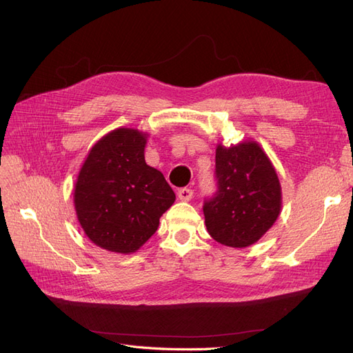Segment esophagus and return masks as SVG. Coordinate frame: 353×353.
Instances as JSON below:
<instances>
[{
	"mask_svg": "<svg viewBox=\"0 0 353 353\" xmlns=\"http://www.w3.org/2000/svg\"><path fill=\"white\" fill-rule=\"evenodd\" d=\"M178 199L183 200V201H190L191 199H193V190L191 188H179L178 193H176Z\"/></svg>",
	"mask_w": 353,
	"mask_h": 353,
	"instance_id": "1",
	"label": "esophagus"
}]
</instances>
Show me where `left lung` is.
Here are the masks:
<instances>
[{
  "label": "left lung",
  "mask_w": 353,
  "mask_h": 353,
  "mask_svg": "<svg viewBox=\"0 0 353 353\" xmlns=\"http://www.w3.org/2000/svg\"><path fill=\"white\" fill-rule=\"evenodd\" d=\"M218 191L203 213L213 240L243 249L268 231L281 212V184L263 148L253 140L216 145Z\"/></svg>",
  "instance_id": "8db88e82"
}]
</instances>
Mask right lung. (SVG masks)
Wrapping results in <instances>:
<instances>
[{"label": "right lung", "mask_w": 353, "mask_h": 353, "mask_svg": "<svg viewBox=\"0 0 353 353\" xmlns=\"http://www.w3.org/2000/svg\"><path fill=\"white\" fill-rule=\"evenodd\" d=\"M147 137L117 128L92 145L79 170L74 210L85 236L104 250L137 252L175 201L163 174L145 163Z\"/></svg>", "instance_id": "add662e5"}]
</instances>
